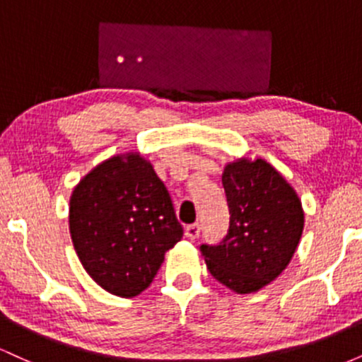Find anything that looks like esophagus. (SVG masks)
I'll return each instance as SVG.
<instances>
[{"mask_svg":"<svg viewBox=\"0 0 362 362\" xmlns=\"http://www.w3.org/2000/svg\"><path fill=\"white\" fill-rule=\"evenodd\" d=\"M199 233H201V224H199V223L189 224V226L185 228V236L189 240H197Z\"/></svg>","mask_w":362,"mask_h":362,"instance_id":"34e87169","label":"esophagus"}]
</instances>
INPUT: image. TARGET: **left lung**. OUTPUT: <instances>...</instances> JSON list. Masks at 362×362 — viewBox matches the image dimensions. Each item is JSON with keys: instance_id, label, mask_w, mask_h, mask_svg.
Listing matches in <instances>:
<instances>
[{"instance_id": "obj_1", "label": "left lung", "mask_w": 362, "mask_h": 362, "mask_svg": "<svg viewBox=\"0 0 362 362\" xmlns=\"http://www.w3.org/2000/svg\"><path fill=\"white\" fill-rule=\"evenodd\" d=\"M230 226L218 245H201L216 281L255 293L288 267L300 243L305 213L286 178L265 160H236L221 177Z\"/></svg>"}]
</instances>
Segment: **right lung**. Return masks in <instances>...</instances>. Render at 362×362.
Returning a JSON list of instances; mask_svg holds the SVG:
<instances>
[{
  "mask_svg": "<svg viewBox=\"0 0 362 362\" xmlns=\"http://www.w3.org/2000/svg\"><path fill=\"white\" fill-rule=\"evenodd\" d=\"M69 233L91 279L132 298L151 284L184 228L153 165L127 153L105 160L74 187Z\"/></svg>",
  "mask_w": 362,
  "mask_h": 362,
  "instance_id": "1",
  "label": "right lung"
}]
</instances>
